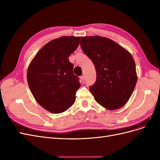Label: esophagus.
Returning <instances> with one entry per match:
<instances>
[{
	"mask_svg": "<svg viewBox=\"0 0 160 160\" xmlns=\"http://www.w3.org/2000/svg\"><path fill=\"white\" fill-rule=\"evenodd\" d=\"M81 79L82 81H84V80H85V76H84V75L81 76Z\"/></svg>",
	"mask_w": 160,
	"mask_h": 160,
	"instance_id": "34e87169",
	"label": "esophagus"
}]
</instances>
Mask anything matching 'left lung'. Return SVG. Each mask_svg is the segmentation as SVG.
<instances>
[{"mask_svg":"<svg viewBox=\"0 0 160 160\" xmlns=\"http://www.w3.org/2000/svg\"><path fill=\"white\" fill-rule=\"evenodd\" d=\"M80 45L95 67L97 79L89 88L95 100L109 110L123 107L138 79L132 55L117 42L99 36L81 37Z\"/></svg>","mask_w":160,"mask_h":160,"instance_id":"obj_1","label":"left lung"}]
</instances>
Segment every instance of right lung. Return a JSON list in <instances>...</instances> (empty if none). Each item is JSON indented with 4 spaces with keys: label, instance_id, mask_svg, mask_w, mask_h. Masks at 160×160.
<instances>
[{
    "label": "right lung",
    "instance_id": "add662e5",
    "mask_svg": "<svg viewBox=\"0 0 160 160\" xmlns=\"http://www.w3.org/2000/svg\"><path fill=\"white\" fill-rule=\"evenodd\" d=\"M79 37H61L43 46L27 70L28 87L37 103L54 113L73 105L80 88L69 57L79 45Z\"/></svg>",
    "mask_w": 160,
    "mask_h": 160
}]
</instances>
